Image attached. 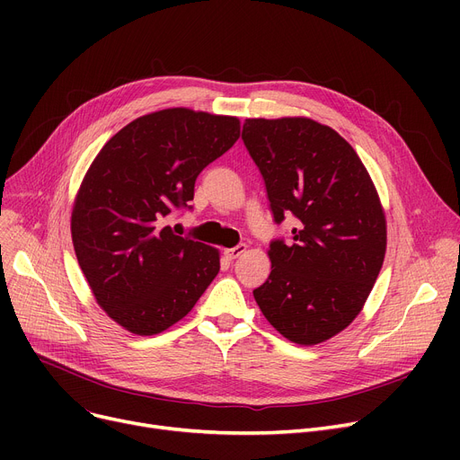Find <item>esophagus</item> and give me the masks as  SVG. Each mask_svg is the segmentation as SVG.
Returning <instances> with one entry per match:
<instances>
[{"label": "esophagus", "mask_w": 460, "mask_h": 460, "mask_svg": "<svg viewBox=\"0 0 460 460\" xmlns=\"http://www.w3.org/2000/svg\"><path fill=\"white\" fill-rule=\"evenodd\" d=\"M246 250H248L246 244H238V246H234V248L226 250V257H227L229 261H234V259H238L243 253H246Z\"/></svg>", "instance_id": "34e87169"}]
</instances>
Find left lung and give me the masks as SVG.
<instances>
[{
  "label": "left lung",
  "instance_id": "1",
  "mask_svg": "<svg viewBox=\"0 0 460 460\" xmlns=\"http://www.w3.org/2000/svg\"><path fill=\"white\" fill-rule=\"evenodd\" d=\"M243 139L274 220H298L291 243L270 244L272 272L255 302L285 340L319 345L359 315L382 269L378 191L352 145L313 119H246Z\"/></svg>",
  "mask_w": 460,
  "mask_h": 460
}]
</instances>
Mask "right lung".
I'll return each mask as SVG.
<instances>
[{
  "label": "right lung",
  "mask_w": 460,
  "mask_h": 460,
  "mask_svg": "<svg viewBox=\"0 0 460 460\" xmlns=\"http://www.w3.org/2000/svg\"><path fill=\"white\" fill-rule=\"evenodd\" d=\"M240 137L231 115L167 108L120 128L96 155L70 216L91 293L119 326L156 335L186 317L220 272V250L164 226L203 169Z\"/></svg>",
  "instance_id": "add662e5"
}]
</instances>
